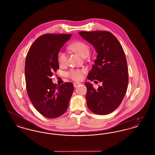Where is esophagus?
Here are the masks:
<instances>
[{
	"label": "esophagus",
	"mask_w": 155,
	"mask_h": 155,
	"mask_svg": "<svg viewBox=\"0 0 155 155\" xmlns=\"http://www.w3.org/2000/svg\"><path fill=\"white\" fill-rule=\"evenodd\" d=\"M81 83H80V82H74V83H73V85H74V87L75 88L77 87L78 85H81Z\"/></svg>",
	"instance_id": "obj_1"
}]
</instances>
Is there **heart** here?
<instances>
[{"mask_svg":"<svg viewBox=\"0 0 155 155\" xmlns=\"http://www.w3.org/2000/svg\"><path fill=\"white\" fill-rule=\"evenodd\" d=\"M70 49L78 54L84 58H87L90 53L88 45L82 41H77L70 45ZM58 62L60 66H65L67 63V55L64 52L60 51L58 54ZM85 70L73 69L68 73V75L75 81H80L83 78Z\"/></svg>","mask_w":155,"mask_h":155,"instance_id":"b5f03b06","label":"heart"}]
</instances>
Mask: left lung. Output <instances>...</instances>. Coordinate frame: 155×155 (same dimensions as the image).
<instances>
[{"instance_id":"left-lung-1","label":"left lung","mask_w":155,"mask_h":155,"mask_svg":"<svg viewBox=\"0 0 155 155\" xmlns=\"http://www.w3.org/2000/svg\"><path fill=\"white\" fill-rule=\"evenodd\" d=\"M79 34L93 45L97 53L87 78L102 83L96 90L90 82L85 83L87 106L97 114H109L118 107L127 91L128 76L125 53L110 32L81 31Z\"/></svg>"}]
</instances>
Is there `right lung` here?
<instances>
[{"label":"right lung","mask_w":155,"mask_h":155,"mask_svg":"<svg viewBox=\"0 0 155 155\" xmlns=\"http://www.w3.org/2000/svg\"><path fill=\"white\" fill-rule=\"evenodd\" d=\"M71 35H43L32 44L26 57L25 77L28 95L37 111L47 118H57L63 114L73 94L72 83L57 86L51 79L53 73L59 70L58 54Z\"/></svg>","instance_id":"right-lung-1"}]
</instances>
